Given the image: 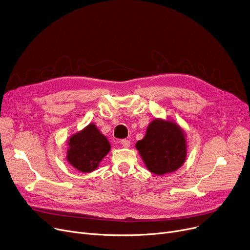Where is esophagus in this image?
<instances>
[{
    "instance_id": "esophagus-1",
    "label": "esophagus",
    "mask_w": 250,
    "mask_h": 250,
    "mask_svg": "<svg viewBox=\"0 0 250 250\" xmlns=\"http://www.w3.org/2000/svg\"><path fill=\"white\" fill-rule=\"evenodd\" d=\"M121 144L124 146V147H129V145H131V141L127 140V139H123L121 140Z\"/></svg>"
}]
</instances>
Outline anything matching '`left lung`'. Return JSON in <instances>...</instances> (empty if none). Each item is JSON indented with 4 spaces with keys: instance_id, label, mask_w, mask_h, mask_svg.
<instances>
[{
    "instance_id": "1",
    "label": "left lung",
    "mask_w": 250,
    "mask_h": 250,
    "mask_svg": "<svg viewBox=\"0 0 250 250\" xmlns=\"http://www.w3.org/2000/svg\"><path fill=\"white\" fill-rule=\"evenodd\" d=\"M147 168L155 175L177 170L187 155V144L182 128L173 122L154 119L145 137L136 143Z\"/></svg>"
}]
</instances>
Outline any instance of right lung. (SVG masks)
I'll return each instance as SVG.
<instances>
[{
  "mask_svg": "<svg viewBox=\"0 0 250 250\" xmlns=\"http://www.w3.org/2000/svg\"><path fill=\"white\" fill-rule=\"evenodd\" d=\"M110 150V144L95 125L91 124L68 141L67 160L83 172H91Z\"/></svg>",
  "mask_w": 250,
  "mask_h": 250,
  "instance_id": "add662e5",
  "label": "right lung"
}]
</instances>
